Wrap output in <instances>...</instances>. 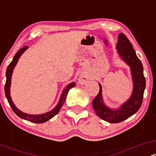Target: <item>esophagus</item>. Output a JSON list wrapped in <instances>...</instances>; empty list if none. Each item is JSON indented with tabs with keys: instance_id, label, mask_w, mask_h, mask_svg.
Returning a JSON list of instances; mask_svg holds the SVG:
<instances>
[{
	"instance_id": "esophagus-1",
	"label": "esophagus",
	"mask_w": 156,
	"mask_h": 156,
	"mask_svg": "<svg viewBox=\"0 0 156 156\" xmlns=\"http://www.w3.org/2000/svg\"><path fill=\"white\" fill-rule=\"evenodd\" d=\"M89 76L85 73H82L78 77V83L80 85H83V84L87 83L89 81Z\"/></svg>"
}]
</instances>
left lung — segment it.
I'll return each instance as SVG.
<instances>
[{"label":"left lung","instance_id":"obj_1","mask_svg":"<svg viewBox=\"0 0 156 156\" xmlns=\"http://www.w3.org/2000/svg\"><path fill=\"white\" fill-rule=\"evenodd\" d=\"M120 58L130 67L133 88L131 96L117 109H112L105 105L102 97V87L92 101V106L96 114L103 120L110 123H118L125 120L136 113L142 104L146 80L143 73V66L138 58L133 45L124 34L118 36L116 46Z\"/></svg>","mask_w":156,"mask_h":156}]
</instances>
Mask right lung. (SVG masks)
Listing matches in <instances>:
<instances>
[{
    "label": "right lung",
    "mask_w": 156,
    "mask_h": 156,
    "mask_svg": "<svg viewBox=\"0 0 156 156\" xmlns=\"http://www.w3.org/2000/svg\"><path fill=\"white\" fill-rule=\"evenodd\" d=\"M28 46H25L23 48H21L20 51L17 52L15 56H14L13 60L12 61V62L9 64L8 67L6 69V84H5V94L7 98V101H8L9 103L11 108H12L13 112L18 116L19 117H20L21 119H26V120L30 121L31 122H35V123H43L45 122L46 121L49 120L51 118H53L55 115H56L58 112H59L61 108L62 107V105L64 103L66 98L68 94V92L70 89H72L73 87H74L76 86V83L75 82H72V83H69L67 87H65V89H64L63 92H62V94H61L59 101H58V104L56 105V106L55 107L53 110H51V112H48L45 114H38V115H34V114H28L26 113H23L21 112L20 110H19L17 107L15 106V105L14 104L13 101H12V98L10 96V87H11V80H12V73H13V69L15 68V65L17 64L18 59L20 57V55L24 53V51L28 49Z\"/></svg>",
    "instance_id": "right-lung-1"
}]
</instances>
